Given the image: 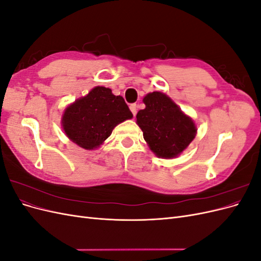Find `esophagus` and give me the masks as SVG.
Returning a JSON list of instances; mask_svg holds the SVG:
<instances>
[{
  "label": "esophagus",
  "instance_id": "obj_1",
  "mask_svg": "<svg viewBox=\"0 0 261 261\" xmlns=\"http://www.w3.org/2000/svg\"><path fill=\"white\" fill-rule=\"evenodd\" d=\"M129 109H130V111H132L133 115L135 116V115H136V113H137V106H136L135 103H133V105H130V106H129Z\"/></svg>",
  "mask_w": 261,
  "mask_h": 261
}]
</instances>
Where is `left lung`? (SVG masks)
Returning <instances> with one entry per match:
<instances>
[{"label":"left lung","mask_w":261,"mask_h":261,"mask_svg":"<svg viewBox=\"0 0 261 261\" xmlns=\"http://www.w3.org/2000/svg\"><path fill=\"white\" fill-rule=\"evenodd\" d=\"M143 101L146 108L137 113L136 123L150 150L163 159L179 155L196 136L193 118L162 92H150Z\"/></svg>","instance_id":"8db88e82"}]
</instances>
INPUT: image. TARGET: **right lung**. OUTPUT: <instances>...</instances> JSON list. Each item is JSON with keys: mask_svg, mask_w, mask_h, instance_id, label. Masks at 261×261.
<instances>
[{"mask_svg": "<svg viewBox=\"0 0 261 261\" xmlns=\"http://www.w3.org/2000/svg\"><path fill=\"white\" fill-rule=\"evenodd\" d=\"M132 117L123 97L114 96L110 88L97 86L65 109L62 126L73 143L93 150L103 144L116 125Z\"/></svg>", "mask_w": 261, "mask_h": 261, "instance_id": "1", "label": "right lung"}]
</instances>
